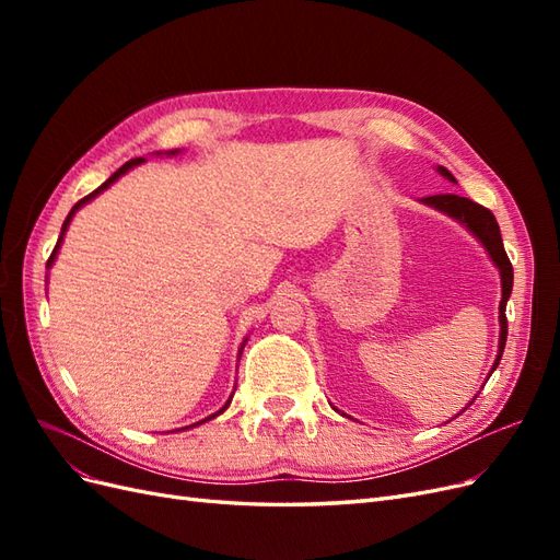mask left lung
Segmentation results:
<instances>
[{
    "mask_svg": "<svg viewBox=\"0 0 560 560\" xmlns=\"http://www.w3.org/2000/svg\"><path fill=\"white\" fill-rule=\"evenodd\" d=\"M439 173L446 175L448 179H453V175L446 171V167H439ZM428 202V206L442 210L455 219H460V222L477 235V238L483 243V247L488 249L490 259L495 261V266L500 268V276H502V301H500V352H498V360L493 364V369L500 364L502 360V352H504V343H506V299L512 294V284H514V268L510 257H506L504 245H502V235H500V226L495 222L493 212L488 208L479 206V202H474L469 198L463 196H455V194H436V196H428L422 198Z\"/></svg>",
    "mask_w": 560,
    "mask_h": 560,
    "instance_id": "obj_1",
    "label": "left lung"
}]
</instances>
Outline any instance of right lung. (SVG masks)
Segmentation results:
<instances>
[{"label": "right lung", "instance_id": "add662e5", "mask_svg": "<svg viewBox=\"0 0 560 560\" xmlns=\"http://www.w3.org/2000/svg\"><path fill=\"white\" fill-rule=\"evenodd\" d=\"M140 163H144V159H132V161H128L126 165H121V167H118V171H116V173H114V175H112V177H109V179H107L105 184H100V186H97V189H95L93 194H89V196H83V198H81V200L77 202V206H74V208L70 210V214H67V219H65V224H62V231H60V238H58V245L54 247V252H50V257H48V264H46V266H50V264H54V259H56V252H58V247H60V241H62V233L67 231V224H70V219H72V214H74V212H77V210H79V208L83 206V202H89L91 198H95V196H97L100 191H103V189H107V186H109L112 182H116V179H118V177H121L124 173H128V171H130V167H135V165H140ZM224 409H226V406H224ZM224 409H222V411H224ZM222 411H219V413H222Z\"/></svg>", "mask_w": 560, "mask_h": 560}]
</instances>
